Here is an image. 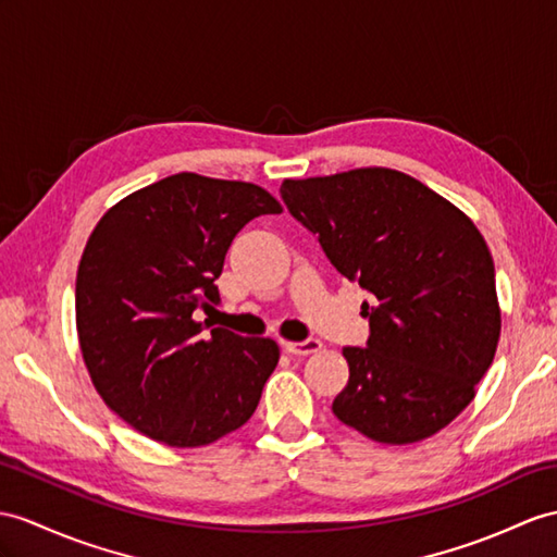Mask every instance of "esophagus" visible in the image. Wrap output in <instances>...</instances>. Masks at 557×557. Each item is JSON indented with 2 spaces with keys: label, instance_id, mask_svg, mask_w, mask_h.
Returning a JSON list of instances; mask_svg holds the SVG:
<instances>
[{
  "label": "esophagus",
  "instance_id": "34e87169",
  "mask_svg": "<svg viewBox=\"0 0 557 557\" xmlns=\"http://www.w3.org/2000/svg\"><path fill=\"white\" fill-rule=\"evenodd\" d=\"M283 347H286L288 355L307 357V355H317L323 345L321 341H317V337H307V341H300V343H283Z\"/></svg>",
  "mask_w": 557,
  "mask_h": 557
}]
</instances>
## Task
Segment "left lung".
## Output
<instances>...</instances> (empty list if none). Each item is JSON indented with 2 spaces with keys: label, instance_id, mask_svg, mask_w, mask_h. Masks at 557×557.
Here are the masks:
<instances>
[{
  "label": "left lung",
  "instance_id": "1",
  "mask_svg": "<svg viewBox=\"0 0 557 557\" xmlns=\"http://www.w3.org/2000/svg\"><path fill=\"white\" fill-rule=\"evenodd\" d=\"M288 212L331 264L371 293L366 347H345L333 413L383 444L446 428L474 397L500 335L494 260L482 234L413 176L361 168L286 180Z\"/></svg>",
  "mask_w": 557,
  "mask_h": 557
}]
</instances>
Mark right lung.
I'll return each instance as SVG.
<instances>
[{
  "label": "right lung",
  "instance_id": "obj_1",
  "mask_svg": "<svg viewBox=\"0 0 557 557\" xmlns=\"http://www.w3.org/2000/svg\"><path fill=\"white\" fill-rule=\"evenodd\" d=\"M281 206L264 188L194 172L122 198L94 228L75 283L79 349L108 409L168 446L246 425L278 363L271 337L196 321L220 305L236 234Z\"/></svg>",
  "mask_w": 557,
  "mask_h": 557
}]
</instances>
